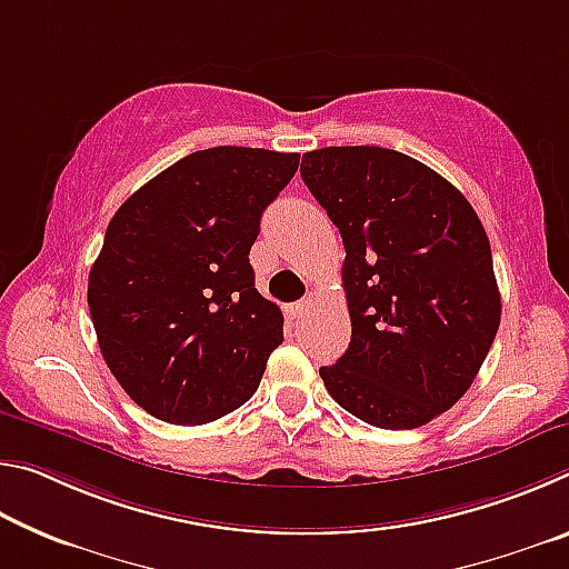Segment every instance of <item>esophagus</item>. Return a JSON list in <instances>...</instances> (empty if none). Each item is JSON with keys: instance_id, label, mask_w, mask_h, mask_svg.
Returning a JSON list of instances; mask_svg holds the SVG:
<instances>
[{"instance_id": "obj_1", "label": "esophagus", "mask_w": 569, "mask_h": 569, "mask_svg": "<svg viewBox=\"0 0 569 569\" xmlns=\"http://www.w3.org/2000/svg\"><path fill=\"white\" fill-rule=\"evenodd\" d=\"M306 311H308V301H298V303L286 308V316H288V319H301Z\"/></svg>"}]
</instances>
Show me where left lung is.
Masks as SVG:
<instances>
[{
    "instance_id": "8db88e82",
    "label": "left lung",
    "mask_w": 569,
    "mask_h": 569,
    "mask_svg": "<svg viewBox=\"0 0 569 569\" xmlns=\"http://www.w3.org/2000/svg\"><path fill=\"white\" fill-rule=\"evenodd\" d=\"M301 178L343 238L351 343L321 379L371 427L417 429L465 397L499 329L492 248L469 200L377 146L306 152Z\"/></svg>"
}]
</instances>
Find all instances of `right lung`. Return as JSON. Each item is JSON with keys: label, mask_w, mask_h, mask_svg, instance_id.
Segmentation results:
<instances>
[{"label": "right lung", "mask_w": 569, "mask_h": 569, "mask_svg": "<svg viewBox=\"0 0 569 569\" xmlns=\"http://www.w3.org/2000/svg\"><path fill=\"white\" fill-rule=\"evenodd\" d=\"M298 160L261 148L198 150L112 216L88 306L112 377L156 419L216 421L261 383L283 313L256 291L248 253Z\"/></svg>", "instance_id": "1"}]
</instances>
